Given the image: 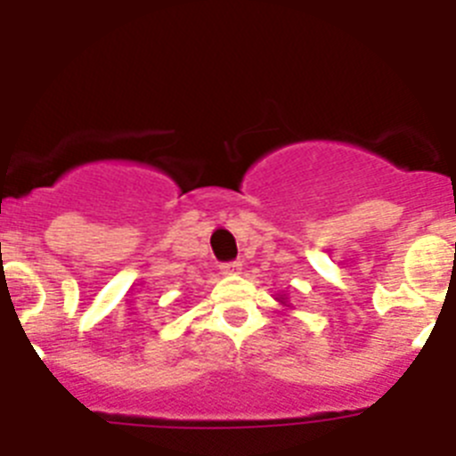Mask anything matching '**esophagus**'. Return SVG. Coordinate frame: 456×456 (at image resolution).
I'll return each instance as SVG.
<instances>
[{
  "label": "esophagus",
  "instance_id": "34e87169",
  "mask_svg": "<svg viewBox=\"0 0 456 456\" xmlns=\"http://www.w3.org/2000/svg\"><path fill=\"white\" fill-rule=\"evenodd\" d=\"M241 265L240 263H224L221 265V273H240Z\"/></svg>",
  "mask_w": 456,
  "mask_h": 456
}]
</instances>
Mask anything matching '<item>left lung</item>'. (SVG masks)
<instances>
[{
	"label": "left lung",
	"instance_id": "1",
	"mask_svg": "<svg viewBox=\"0 0 456 456\" xmlns=\"http://www.w3.org/2000/svg\"><path fill=\"white\" fill-rule=\"evenodd\" d=\"M276 301H278V304H281V305H283V308H292V304H289V301H288V294H276Z\"/></svg>",
	"mask_w": 456,
	"mask_h": 456
}]
</instances>
